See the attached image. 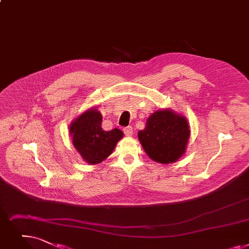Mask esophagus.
Segmentation results:
<instances>
[{"label": "esophagus", "mask_w": 249, "mask_h": 249, "mask_svg": "<svg viewBox=\"0 0 249 249\" xmlns=\"http://www.w3.org/2000/svg\"><path fill=\"white\" fill-rule=\"evenodd\" d=\"M123 131L126 136H131L133 134V128L131 126H127L123 128Z\"/></svg>", "instance_id": "34e87169"}]
</instances>
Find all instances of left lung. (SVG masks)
<instances>
[{
	"label": "left lung",
	"instance_id": "8db88e82",
	"mask_svg": "<svg viewBox=\"0 0 249 249\" xmlns=\"http://www.w3.org/2000/svg\"><path fill=\"white\" fill-rule=\"evenodd\" d=\"M189 136L186 119L170 110L155 112L147 119L144 130L138 132L145 153L161 164L176 161L184 154Z\"/></svg>",
	"mask_w": 249,
	"mask_h": 249
}]
</instances>
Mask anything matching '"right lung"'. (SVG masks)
Wrapping results in <instances>:
<instances>
[{"label":"right lung","instance_id":"obj_1","mask_svg":"<svg viewBox=\"0 0 249 249\" xmlns=\"http://www.w3.org/2000/svg\"><path fill=\"white\" fill-rule=\"evenodd\" d=\"M99 111L91 109L83 113L70 126L73 145L88 163L99 164L109 157L117 142L123 137L120 129L105 131Z\"/></svg>","mask_w":249,"mask_h":249}]
</instances>
